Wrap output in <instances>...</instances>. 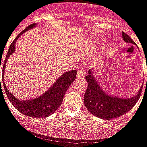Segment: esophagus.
Here are the masks:
<instances>
[{"label": "esophagus", "mask_w": 147, "mask_h": 147, "mask_svg": "<svg viewBox=\"0 0 147 147\" xmlns=\"http://www.w3.org/2000/svg\"><path fill=\"white\" fill-rule=\"evenodd\" d=\"M84 69H80L78 70V78H83L84 77Z\"/></svg>", "instance_id": "esophagus-1"}]
</instances>
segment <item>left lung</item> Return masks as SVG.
Instances as JSON below:
<instances>
[{
  "label": "left lung",
  "mask_w": 147,
  "mask_h": 147,
  "mask_svg": "<svg viewBox=\"0 0 147 147\" xmlns=\"http://www.w3.org/2000/svg\"><path fill=\"white\" fill-rule=\"evenodd\" d=\"M122 38L125 42L136 45L133 40L124 32H122ZM85 79L88 88L84 93V105L94 116L104 120H111L125 114L136 105L142 92L140 88L136 96L128 98L112 96L103 92L91 69Z\"/></svg>",
  "instance_id": "8db88e82"
}]
</instances>
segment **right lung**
Wrapping results in <instances>:
<instances>
[{"label": "right lung", "mask_w": 147, "mask_h": 147, "mask_svg": "<svg viewBox=\"0 0 147 147\" xmlns=\"http://www.w3.org/2000/svg\"><path fill=\"white\" fill-rule=\"evenodd\" d=\"M36 26H37L36 23L29 25L24 30H22L16 37V39L14 40L12 43L11 44L5 62H4V65L2 67L3 76H4V72H5L6 62L9 56H11V55H12V53H14V51L16 50V42L18 38L23 33H25L30 29L34 28ZM76 77H77L76 69L69 70L68 72L64 73L63 75H61L60 78H58L57 81L55 82L54 84L45 93H44L38 98H33L30 100H23V101H20L7 90L5 84V81H4V78H2V81H3L4 89L6 93V96H7V98L9 99V101L11 102V103L14 106V107L16 108L20 113H23L26 116L33 117H36V118H44L46 117L50 116L59 107V106L63 100V97L66 93V91L69 88V87L72 84L73 81H74Z\"/></svg>", "instance_id": "add662e5"}]
</instances>
